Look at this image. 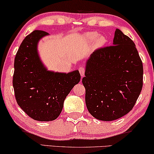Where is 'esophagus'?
Listing matches in <instances>:
<instances>
[{
	"instance_id": "1",
	"label": "esophagus",
	"mask_w": 154,
	"mask_h": 154,
	"mask_svg": "<svg viewBox=\"0 0 154 154\" xmlns=\"http://www.w3.org/2000/svg\"><path fill=\"white\" fill-rule=\"evenodd\" d=\"M79 71L80 73H81V76H82V77H83V76H84V75H85V68H84V67H83V66L79 67Z\"/></svg>"
}]
</instances>
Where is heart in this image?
Listing matches in <instances>:
<instances>
[{
  "mask_svg": "<svg viewBox=\"0 0 154 154\" xmlns=\"http://www.w3.org/2000/svg\"><path fill=\"white\" fill-rule=\"evenodd\" d=\"M97 33L95 32H91V33H87L84 35V39L88 43H92L94 41H95L94 43V46L96 48H102L105 44L106 43V38L103 35L99 36ZM98 38H97V37Z\"/></svg>",
  "mask_w": 154,
  "mask_h": 154,
  "instance_id": "b5f03b06",
  "label": "heart"
}]
</instances>
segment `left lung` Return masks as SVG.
Returning <instances> with one entry per match:
<instances>
[{"label":"left lung","mask_w":154,"mask_h":154,"mask_svg":"<svg viewBox=\"0 0 154 154\" xmlns=\"http://www.w3.org/2000/svg\"><path fill=\"white\" fill-rule=\"evenodd\" d=\"M113 45L90 55L82 80L88 111L104 121L129 113L143 85L142 62L134 42L116 29Z\"/></svg>","instance_id":"left-lung-1"}]
</instances>
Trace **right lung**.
<instances>
[{
    "label": "right lung",
    "instance_id": "obj_1",
    "mask_svg": "<svg viewBox=\"0 0 154 154\" xmlns=\"http://www.w3.org/2000/svg\"><path fill=\"white\" fill-rule=\"evenodd\" d=\"M48 33L35 30L26 35L14 58L12 80L14 95L21 109L38 121L55 120L65 98L81 80L79 71H48L38 53V43Z\"/></svg>",
    "mask_w": 154,
    "mask_h": 154
}]
</instances>
